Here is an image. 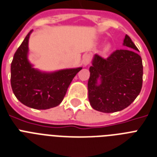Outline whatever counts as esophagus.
I'll return each instance as SVG.
<instances>
[{
    "mask_svg": "<svg viewBox=\"0 0 157 157\" xmlns=\"http://www.w3.org/2000/svg\"><path fill=\"white\" fill-rule=\"evenodd\" d=\"M91 61V55L90 54H85L84 57H83L82 63L84 64V66H86L88 64H89Z\"/></svg>",
    "mask_w": 157,
    "mask_h": 157,
    "instance_id": "34e87169",
    "label": "esophagus"
}]
</instances>
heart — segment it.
Instances as JSON below:
<instances>
[{"instance_id":"1","label":"heart","mask_w":157,"mask_h":157,"mask_svg":"<svg viewBox=\"0 0 157 157\" xmlns=\"http://www.w3.org/2000/svg\"><path fill=\"white\" fill-rule=\"evenodd\" d=\"M109 48H110V47H109V46H107V47H106V48H105V49H106V51H109Z\"/></svg>"}]
</instances>
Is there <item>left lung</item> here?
<instances>
[{
	"instance_id": "left-lung-1",
	"label": "left lung",
	"mask_w": 157,
	"mask_h": 157,
	"mask_svg": "<svg viewBox=\"0 0 157 157\" xmlns=\"http://www.w3.org/2000/svg\"><path fill=\"white\" fill-rule=\"evenodd\" d=\"M123 44L128 48L116 50L107 58L95 55L88 82L89 102L95 110L106 113L123 110L140 93L142 59L128 35ZM98 78L101 80L100 84H97Z\"/></svg>"
}]
</instances>
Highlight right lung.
<instances>
[{"instance_id":"1","label":"right lung","mask_w":157,"mask_h":157,"mask_svg":"<svg viewBox=\"0 0 157 157\" xmlns=\"http://www.w3.org/2000/svg\"><path fill=\"white\" fill-rule=\"evenodd\" d=\"M30 31L19 46L11 63V86L22 104L35 109H48L61 103L67 89L82 68L45 73L34 69L28 61Z\"/></svg>"}]
</instances>
